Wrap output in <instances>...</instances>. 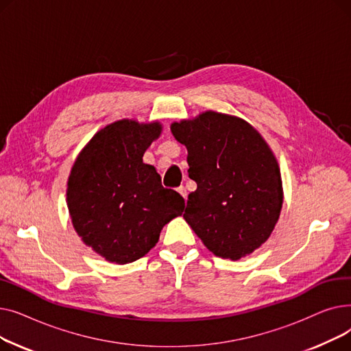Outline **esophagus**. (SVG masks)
<instances>
[{"instance_id":"1","label":"esophagus","mask_w":351,"mask_h":351,"mask_svg":"<svg viewBox=\"0 0 351 351\" xmlns=\"http://www.w3.org/2000/svg\"><path fill=\"white\" fill-rule=\"evenodd\" d=\"M176 191H178V193H179V195H180L183 199H185V200L188 199V192H186L185 186H179Z\"/></svg>"}]
</instances>
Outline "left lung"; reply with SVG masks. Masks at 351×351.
I'll return each instance as SVG.
<instances>
[{"label":"left lung","mask_w":351,"mask_h":351,"mask_svg":"<svg viewBox=\"0 0 351 351\" xmlns=\"http://www.w3.org/2000/svg\"><path fill=\"white\" fill-rule=\"evenodd\" d=\"M197 189L183 219L217 257L239 261L270 237L283 206L278 159L247 121L205 110L171 125Z\"/></svg>","instance_id":"left-lung-1"}]
</instances>
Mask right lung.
Returning a JSON list of instances; mask_svg holds the SVG:
<instances>
[{
	"label": "right lung",
	"instance_id": "1",
	"mask_svg": "<svg viewBox=\"0 0 351 351\" xmlns=\"http://www.w3.org/2000/svg\"><path fill=\"white\" fill-rule=\"evenodd\" d=\"M158 121L121 119L98 131L72 165L66 206L82 242L110 263H132L159 241L160 230L185 208L165 189L145 151L160 136Z\"/></svg>",
	"mask_w": 351,
	"mask_h": 351
}]
</instances>
